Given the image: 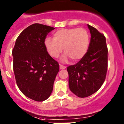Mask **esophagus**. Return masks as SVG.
Here are the masks:
<instances>
[{
  "label": "esophagus",
  "instance_id": "esophagus-1",
  "mask_svg": "<svg viewBox=\"0 0 124 124\" xmlns=\"http://www.w3.org/2000/svg\"><path fill=\"white\" fill-rule=\"evenodd\" d=\"M59 67H60V69H61V70H63V69H65V68H67V67H66V66H64V65H61V64H60Z\"/></svg>",
  "mask_w": 124,
  "mask_h": 124
}]
</instances>
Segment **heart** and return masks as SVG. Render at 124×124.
Instances as JSON below:
<instances>
[{"mask_svg":"<svg viewBox=\"0 0 124 124\" xmlns=\"http://www.w3.org/2000/svg\"><path fill=\"white\" fill-rule=\"evenodd\" d=\"M89 35L84 28L61 29L54 32L53 39L45 40L47 50L52 57L57 58L62 53L63 48L66 53L63 61L68 57L72 61L81 59L88 49Z\"/></svg>","mask_w":124,"mask_h":124,"instance_id":"b5f03b06","label":"heart"}]
</instances>
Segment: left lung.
<instances>
[{
	"label": "left lung",
	"instance_id": "8db88e82",
	"mask_svg": "<svg viewBox=\"0 0 124 124\" xmlns=\"http://www.w3.org/2000/svg\"><path fill=\"white\" fill-rule=\"evenodd\" d=\"M87 26L91 38L87 52L76 64L67 68L70 90L80 98L89 97L100 88L108 67L106 37L95 27Z\"/></svg>",
	"mask_w": 124,
	"mask_h": 124
}]
</instances>
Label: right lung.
Wrapping results in <instances>:
<instances>
[{
    "instance_id": "right-lung-1",
    "label": "right lung",
    "mask_w": 124,
    "mask_h": 124,
    "mask_svg": "<svg viewBox=\"0 0 124 124\" xmlns=\"http://www.w3.org/2000/svg\"><path fill=\"white\" fill-rule=\"evenodd\" d=\"M54 28L35 23L19 35L12 49L13 70L16 83L24 95L33 100L43 101L52 93L59 70L45 46L48 33Z\"/></svg>"
}]
</instances>
